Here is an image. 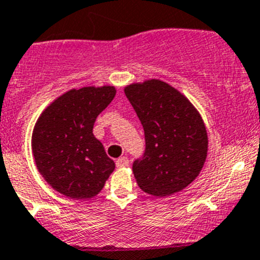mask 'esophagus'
Instances as JSON below:
<instances>
[{
	"instance_id": "1",
	"label": "esophagus",
	"mask_w": 260,
	"mask_h": 260,
	"mask_svg": "<svg viewBox=\"0 0 260 260\" xmlns=\"http://www.w3.org/2000/svg\"><path fill=\"white\" fill-rule=\"evenodd\" d=\"M128 163H129V162H128L127 156H120L119 159H116V167H119V168L127 167Z\"/></svg>"
}]
</instances>
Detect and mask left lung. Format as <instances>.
<instances>
[{
    "mask_svg": "<svg viewBox=\"0 0 260 260\" xmlns=\"http://www.w3.org/2000/svg\"><path fill=\"white\" fill-rule=\"evenodd\" d=\"M145 132V153L133 162L140 188L170 196L200 175L209 139L205 123L188 98L165 81L151 79L124 88Z\"/></svg>",
    "mask_w": 260,
    "mask_h": 260,
    "instance_id": "1",
    "label": "left lung"
}]
</instances>
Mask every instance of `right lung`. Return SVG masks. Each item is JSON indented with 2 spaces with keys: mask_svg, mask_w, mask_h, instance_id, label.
<instances>
[{
  "mask_svg": "<svg viewBox=\"0 0 260 260\" xmlns=\"http://www.w3.org/2000/svg\"><path fill=\"white\" fill-rule=\"evenodd\" d=\"M115 88L84 86L51 102L37 119L32 153L49 185L72 200L97 196L115 168L93 135L97 116L115 97Z\"/></svg>",
  "mask_w": 260,
  "mask_h": 260,
  "instance_id": "obj_1",
  "label": "right lung"
}]
</instances>
